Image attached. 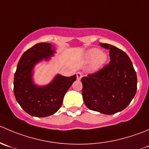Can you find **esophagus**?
Segmentation results:
<instances>
[{
	"mask_svg": "<svg viewBox=\"0 0 149 149\" xmlns=\"http://www.w3.org/2000/svg\"><path fill=\"white\" fill-rule=\"evenodd\" d=\"M82 77H83V73L82 72H78L76 73V78H77L78 80H80Z\"/></svg>",
	"mask_w": 149,
	"mask_h": 149,
	"instance_id": "1",
	"label": "esophagus"
}]
</instances>
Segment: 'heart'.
Wrapping results in <instances>:
<instances>
[{
	"label": "heart",
	"instance_id": "b5f03b06",
	"mask_svg": "<svg viewBox=\"0 0 149 149\" xmlns=\"http://www.w3.org/2000/svg\"><path fill=\"white\" fill-rule=\"evenodd\" d=\"M86 58L89 60H92L95 59L93 63V68L97 69L102 67L107 60L106 54L101 52L100 50L98 49H92L89 50L86 53Z\"/></svg>",
	"mask_w": 149,
	"mask_h": 149
}]
</instances>
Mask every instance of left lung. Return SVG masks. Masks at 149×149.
I'll list each match as a JSON object with an SVG mask.
<instances>
[{
    "mask_svg": "<svg viewBox=\"0 0 149 149\" xmlns=\"http://www.w3.org/2000/svg\"><path fill=\"white\" fill-rule=\"evenodd\" d=\"M109 50L111 61L81 79L82 96L88 108L113 114L130 103L137 91V74L127 54L114 46L100 44Z\"/></svg>",
    "mask_w": 149,
    "mask_h": 149,
    "instance_id": "left-lung-1",
    "label": "left lung"
}]
</instances>
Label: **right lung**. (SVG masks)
Segmentation results:
<instances>
[{
	"mask_svg": "<svg viewBox=\"0 0 149 149\" xmlns=\"http://www.w3.org/2000/svg\"><path fill=\"white\" fill-rule=\"evenodd\" d=\"M54 48V47H52ZM54 49L49 43H39L22 55L14 73V93L22 109L30 116L46 117L56 113L62 106L63 98L76 76L58 75L48 86L38 87L32 81V70L43 59L53 55Z\"/></svg>",
	"mask_w": 149,
	"mask_h": 149,
	"instance_id": "add662e5",
	"label": "right lung"
}]
</instances>
